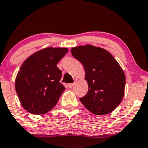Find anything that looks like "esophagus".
<instances>
[{
    "label": "esophagus",
    "instance_id": "1",
    "mask_svg": "<svg viewBox=\"0 0 148 148\" xmlns=\"http://www.w3.org/2000/svg\"><path fill=\"white\" fill-rule=\"evenodd\" d=\"M74 86V83H69L68 84V86H69L70 88H73V86Z\"/></svg>",
    "mask_w": 148,
    "mask_h": 148
}]
</instances>
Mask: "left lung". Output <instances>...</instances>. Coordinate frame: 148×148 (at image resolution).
Instances as JSON below:
<instances>
[{
	"mask_svg": "<svg viewBox=\"0 0 148 148\" xmlns=\"http://www.w3.org/2000/svg\"><path fill=\"white\" fill-rule=\"evenodd\" d=\"M74 58L83 65L88 90L80 98L84 106L96 115L110 114L122 102L125 76L112 54L91 45L71 50Z\"/></svg>",
	"mask_w": 148,
	"mask_h": 148,
	"instance_id": "1",
	"label": "left lung"
}]
</instances>
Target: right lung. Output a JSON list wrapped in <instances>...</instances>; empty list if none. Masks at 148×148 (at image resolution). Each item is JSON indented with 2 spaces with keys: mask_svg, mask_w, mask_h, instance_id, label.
I'll use <instances>...</instances> for the list:
<instances>
[{
  "mask_svg": "<svg viewBox=\"0 0 148 148\" xmlns=\"http://www.w3.org/2000/svg\"><path fill=\"white\" fill-rule=\"evenodd\" d=\"M67 52V48L49 47L23 62L16 77L15 90L28 112L44 114L56 106L66 89L60 82L62 71L57 64Z\"/></svg>",
  "mask_w": 148,
  "mask_h": 148,
  "instance_id": "add662e5",
  "label": "right lung"
}]
</instances>
